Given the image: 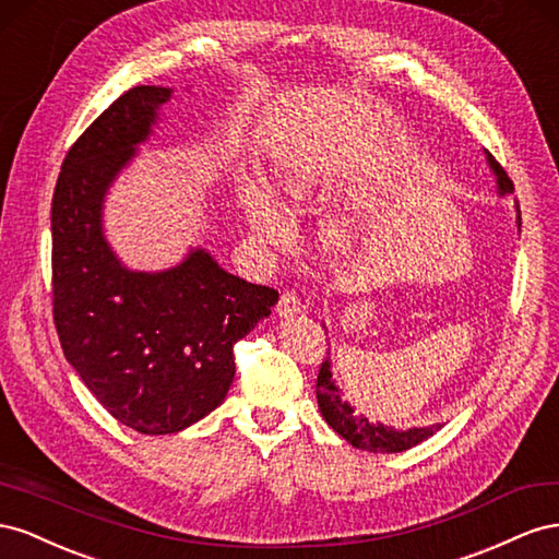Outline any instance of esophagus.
Returning a JSON list of instances; mask_svg holds the SVG:
<instances>
[{"mask_svg": "<svg viewBox=\"0 0 559 559\" xmlns=\"http://www.w3.org/2000/svg\"><path fill=\"white\" fill-rule=\"evenodd\" d=\"M281 318H293L301 311V299L295 293H283L278 299V307H276Z\"/></svg>", "mask_w": 559, "mask_h": 559, "instance_id": "esophagus-1", "label": "esophagus"}]
</instances>
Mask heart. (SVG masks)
<instances>
[{
	"label": "heart",
	"instance_id": "obj_1",
	"mask_svg": "<svg viewBox=\"0 0 559 559\" xmlns=\"http://www.w3.org/2000/svg\"><path fill=\"white\" fill-rule=\"evenodd\" d=\"M274 185L285 201L301 209L321 194L323 175L307 158H283L274 168ZM238 203H241L252 236L260 243L269 248H290L295 243V222L290 213L262 180L243 178L238 182ZM325 246L340 254L354 250L356 229L348 217L330 222Z\"/></svg>",
	"mask_w": 559,
	"mask_h": 559
}]
</instances>
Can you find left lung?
Instances as JSON below:
<instances>
[{
    "label": "left lung",
    "instance_id": "1",
    "mask_svg": "<svg viewBox=\"0 0 559 559\" xmlns=\"http://www.w3.org/2000/svg\"><path fill=\"white\" fill-rule=\"evenodd\" d=\"M487 164L497 178V194L499 197H510L515 191L513 182L501 168V164L493 158L489 152H485ZM522 227V217L518 209V229ZM325 328V325H323ZM316 397H318V409H321L323 419L328 426L340 433L346 442L354 444L358 450L365 452H405L414 444H419L428 440L433 433L442 428V424H430L424 428H407V430H397L393 426H384L381 421H370L362 414H356V409L350 407V403L342 401V389L334 384L332 379V360L330 354L321 365V372H318V384H316Z\"/></svg>",
    "mask_w": 559,
    "mask_h": 559
}]
</instances>
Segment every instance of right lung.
<instances>
[{
  "label": "right lung",
  "instance_id": "right-lung-1",
  "mask_svg": "<svg viewBox=\"0 0 559 559\" xmlns=\"http://www.w3.org/2000/svg\"><path fill=\"white\" fill-rule=\"evenodd\" d=\"M170 98L173 88L135 86L111 103L68 152L51 205L62 354L111 417L145 436L178 433L225 403L234 344L278 301L203 248L164 271L129 269L111 250L105 197Z\"/></svg>",
  "mask_w": 559,
  "mask_h": 559
}]
</instances>
